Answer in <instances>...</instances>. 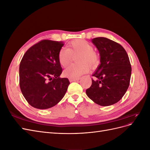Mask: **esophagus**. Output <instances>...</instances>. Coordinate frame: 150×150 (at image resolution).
I'll return each mask as SVG.
<instances>
[{
    "label": "esophagus",
    "mask_w": 150,
    "mask_h": 150,
    "mask_svg": "<svg viewBox=\"0 0 150 150\" xmlns=\"http://www.w3.org/2000/svg\"><path fill=\"white\" fill-rule=\"evenodd\" d=\"M69 81L70 82H72V81H79L80 79L79 78H69Z\"/></svg>",
    "instance_id": "1"
}]
</instances>
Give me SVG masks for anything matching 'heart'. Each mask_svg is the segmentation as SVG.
<instances>
[{
    "label": "heart",
    "instance_id": "heart-1",
    "mask_svg": "<svg viewBox=\"0 0 150 150\" xmlns=\"http://www.w3.org/2000/svg\"><path fill=\"white\" fill-rule=\"evenodd\" d=\"M93 46L87 40L76 39L72 41L68 48L61 49L58 55V59L62 67H66L71 61L72 55L81 54L78 61L79 64H71L64 71V75L67 78H78L89 71V66L94 67L99 62L98 54L93 51Z\"/></svg>",
    "mask_w": 150,
    "mask_h": 150
}]
</instances>
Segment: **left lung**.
I'll list each match as a JSON object with an SVG mask.
<instances>
[{"label":"left lung","instance_id":"1","mask_svg":"<svg viewBox=\"0 0 150 150\" xmlns=\"http://www.w3.org/2000/svg\"><path fill=\"white\" fill-rule=\"evenodd\" d=\"M100 56V64L93 74L91 87L86 89L87 96L102 106L118 102L128 89L131 67L125 49L120 44L106 38L91 40Z\"/></svg>","mask_w":150,"mask_h":150}]
</instances>
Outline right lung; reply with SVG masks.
<instances>
[{
  "label": "right lung",
  "instance_id": "1",
  "mask_svg": "<svg viewBox=\"0 0 150 150\" xmlns=\"http://www.w3.org/2000/svg\"><path fill=\"white\" fill-rule=\"evenodd\" d=\"M63 42L42 40L30 47L19 66V85L26 101L33 107L52 108L64 96L70 84L61 78L58 55Z\"/></svg>",
  "mask_w": 150,
  "mask_h": 150
}]
</instances>
